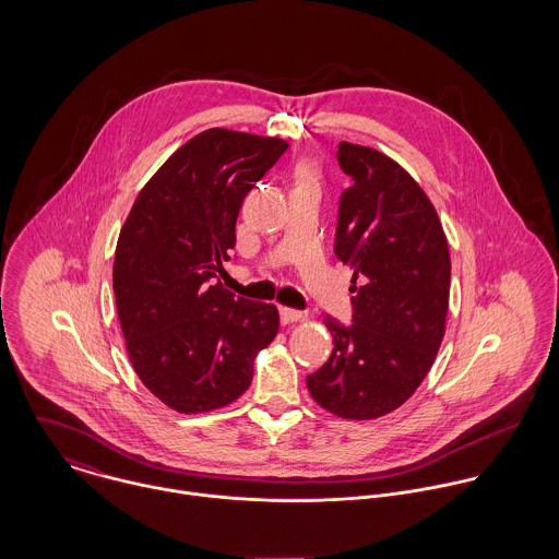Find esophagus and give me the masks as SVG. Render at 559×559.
<instances>
[{
	"mask_svg": "<svg viewBox=\"0 0 559 559\" xmlns=\"http://www.w3.org/2000/svg\"><path fill=\"white\" fill-rule=\"evenodd\" d=\"M301 319H304V312H301V310L280 308V320H282V324H290V322H297V320Z\"/></svg>",
	"mask_w": 559,
	"mask_h": 559,
	"instance_id": "esophagus-1",
	"label": "esophagus"
}]
</instances>
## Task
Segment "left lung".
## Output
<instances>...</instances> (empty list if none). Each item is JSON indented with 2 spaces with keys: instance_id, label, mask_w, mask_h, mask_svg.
Wrapping results in <instances>:
<instances>
[{
  "instance_id": "1",
  "label": "left lung",
  "mask_w": 559,
  "mask_h": 559,
  "mask_svg": "<svg viewBox=\"0 0 559 559\" xmlns=\"http://www.w3.org/2000/svg\"><path fill=\"white\" fill-rule=\"evenodd\" d=\"M335 255L353 266V320L324 317L333 353L308 390L346 419L399 408L428 374L450 304V249L435 206L383 153L342 142Z\"/></svg>"
}]
</instances>
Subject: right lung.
<instances>
[{
	"instance_id": "add662e5",
	"label": "right lung",
	"mask_w": 559,
	"mask_h": 559,
	"mask_svg": "<svg viewBox=\"0 0 559 559\" xmlns=\"http://www.w3.org/2000/svg\"><path fill=\"white\" fill-rule=\"evenodd\" d=\"M286 151L277 138L209 129L160 165L120 230L114 295L127 350L142 383L180 413L239 399L277 335L275 306L215 277L245 195Z\"/></svg>"
}]
</instances>
